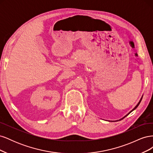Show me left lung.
<instances>
[{"label":"left lung","mask_w":153,"mask_h":153,"mask_svg":"<svg viewBox=\"0 0 153 153\" xmlns=\"http://www.w3.org/2000/svg\"><path fill=\"white\" fill-rule=\"evenodd\" d=\"M142 98H141V99H140V101H139V102H138V104H137V105H136V106H135V108H133V110H131V112H129V113H128V114H127V115H126V116H124V117H123V118H122V119H120V120H119V121H121V120H122V119H124V117H126V116H127V115H129V114H130V113H131V112H132V111H133V110H135V109H136V108H137V106H138V105H139V104H140V101H141V100H142Z\"/></svg>","instance_id":"8db88e82"}]
</instances>
